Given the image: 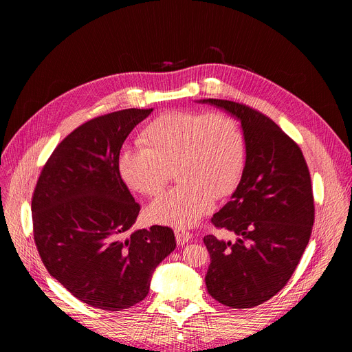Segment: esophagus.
I'll list each match as a JSON object with an SVG mask.
<instances>
[{"label":"esophagus","mask_w":352,"mask_h":352,"mask_svg":"<svg viewBox=\"0 0 352 352\" xmlns=\"http://www.w3.org/2000/svg\"><path fill=\"white\" fill-rule=\"evenodd\" d=\"M175 236H176L177 245H183V244H186V242L192 239V234L186 230H182V228L175 230Z\"/></svg>","instance_id":"obj_1"}]
</instances>
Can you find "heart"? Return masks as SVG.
<instances>
[{
  "label": "heart",
  "mask_w": 352,
  "mask_h": 352,
  "mask_svg": "<svg viewBox=\"0 0 352 352\" xmlns=\"http://www.w3.org/2000/svg\"><path fill=\"white\" fill-rule=\"evenodd\" d=\"M141 146H124L117 165L132 190L157 196L175 169L180 182L146 210L153 223L195 226L238 187L247 164V141L239 122L223 111L173 110L145 125Z\"/></svg>",
  "instance_id": "1"
}]
</instances>
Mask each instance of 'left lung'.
<instances>
[{
	"instance_id": "8db88e82",
	"label": "left lung",
	"mask_w": 352,
	"mask_h": 352,
	"mask_svg": "<svg viewBox=\"0 0 352 352\" xmlns=\"http://www.w3.org/2000/svg\"><path fill=\"white\" fill-rule=\"evenodd\" d=\"M200 102L239 120L247 141L241 182L211 219L235 239L204 236L211 261L206 286L224 306L255 307L285 287L309 244L314 223L310 172L299 145L269 117L228 100Z\"/></svg>"
}]
</instances>
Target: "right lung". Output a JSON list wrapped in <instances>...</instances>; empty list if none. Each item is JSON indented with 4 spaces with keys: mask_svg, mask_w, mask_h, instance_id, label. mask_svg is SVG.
I'll return each instance as SVG.
<instances>
[{
    "mask_svg": "<svg viewBox=\"0 0 352 352\" xmlns=\"http://www.w3.org/2000/svg\"><path fill=\"white\" fill-rule=\"evenodd\" d=\"M153 110L128 108L76 128L45 164L32 196L34 239L50 276L83 303L120 311L142 302L175 248L172 228L132 231L140 214L117 159Z\"/></svg>",
    "mask_w": 352,
    "mask_h": 352,
    "instance_id": "right-lung-1",
    "label": "right lung"
}]
</instances>
